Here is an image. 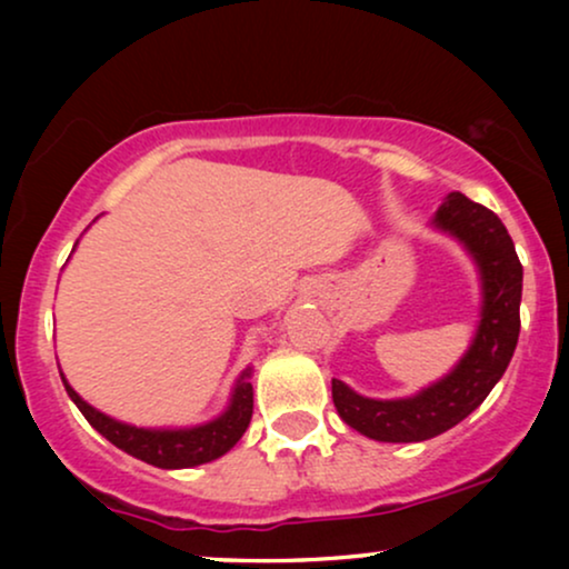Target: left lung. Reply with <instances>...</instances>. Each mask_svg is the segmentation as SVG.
I'll use <instances>...</instances> for the list:
<instances>
[{
	"instance_id": "8db88e82",
	"label": "left lung",
	"mask_w": 569,
	"mask_h": 569,
	"mask_svg": "<svg viewBox=\"0 0 569 569\" xmlns=\"http://www.w3.org/2000/svg\"><path fill=\"white\" fill-rule=\"evenodd\" d=\"M432 224L461 240L477 261L485 298L481 321L463 360L446 378L409 399H365L341 380H331L339 417L357 432L380 442L430 440L456 427L487 399L508 370L518 345L523 267L500 217L453 191L440 204Z\"/></svg>"
}]
</instances>
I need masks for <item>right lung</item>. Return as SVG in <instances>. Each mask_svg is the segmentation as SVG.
Masks as SVG:
<instances>
[{
  "mask_svg": "<svg viewBox=\"0 0 569 569\" xmlns=\"http://www.w3.org/2000/svg\"><path fill=\"white\" fill-rule=\"evenodd\" d=\"M251 368L238 378L236 391H232L230 407L212 422L199 427H186V430H144V427H131L116 419L106 417L103 411L90 407L88 401L80 399V393L67 383L64 388L69 399L77 403L84 419L111 440L123 453L139 458V461L158 466V469H189V466L209 463L214 458L228 453L236 442L243 438L248 422L253 415V386H251Z\"/></svg>",
  "mask_w": 569,
  "mask_h": 569,
  "instance_id": "right-lung-1",
  "label": "right lung"
}]
</instances>
